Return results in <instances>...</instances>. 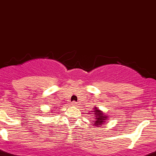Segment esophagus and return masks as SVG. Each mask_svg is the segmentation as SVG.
I'll use <instances>...</instances> for the list:
<instances>
[{"label":"esophagus","instance_id":"1","mask_svg":"<svg viewBox=\"0 0 156 156\" xmlns=\"http://www.w3.org/2000/svg\"><path fill=\"white\" fill-rule=\"evenodd\" d=\"M71 106H77V102H71Z\"/></svg>","mask_w":156,"mask_h":156}]
</instances>
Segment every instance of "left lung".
<instances>
[{
  "label": "left lung",
  "mask_w": 156,
  "mask_h": 156,
  "mask_svg": "<svg viewBox=\"0 0 156 156\" xmlns=\"http://www.w3.org/2000/svg\"><path fill=\"white\" fill-rule=\"evenodd\" d=\"M91 113L93 115L94 117L92 125L96 127H102V126L106 123V120H109V116L106 115L105 113H103L102 110H100L96 106L93 108V110Z\"/></svg>",
  "instance_id": "8db88e82"
}]
</instances>
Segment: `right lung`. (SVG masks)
<instances>
[{"label":"right lung","mask_w":156,"mask_h":156,"mask_svg":"<svg viewBox=\"0 0 156 156\" xmlns=\"http://www.w3.org/2000/svg\"><path fill=\"white\" fill-rule=\"evenodd\" d=\"M50 113H52V112H50Z\"/></svg>","instance_id":"add662e5"}]
</instances>
